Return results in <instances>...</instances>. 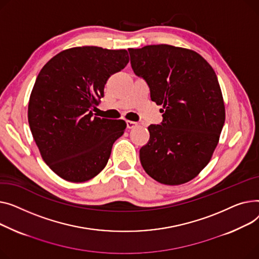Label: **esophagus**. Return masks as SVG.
<instances>
[{
  "instance_id": "esophagus-1",
  "label": "esophagus",
  "mask_w": 259,
  "mask_h": 259,
  "mask_svg": "<svg viewBox=\"0 0 259 259\" xmlns=\"http://www.w3.org/2000/svg\"><path fill=\"white\" fill-rule=\"evenodd\" d=\"M137 125H138V123L135 122V121H131V120L126 121L127 128H135V127H137Z\"/></svg>"
}]
</instances>
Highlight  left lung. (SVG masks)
<instances>
[{
  "instance_id": "left-lung-1",
  "label": "left lung",
  "mask_w": 259,
  "mask_h": 259,
  "mask_svg": "<svg viewBox=\"0 0 259 259\" xmlns=\"http://www.w3.org/2000/svg\"><path fill=\"white\" fill-rule=\"evenodd\" d=\"M128 52L134 73L163 105L162 123L148 126L149 140L140 149L142 167L161 184L187 183L211 160L225 123L217 74L190 49L150 45Z\"/></svg>"
}]
</instances>
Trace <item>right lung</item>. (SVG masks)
<instances>
[{
    "label": "right lung",
    "instance_id": "1",
    "mask_svg": "<svg viewBox=\"0 0 259 259\" xmlns=\"http://www.w3.org/2000/svg\"><path fill=\"white\" fill-rule=\"evenodd\" d=\"M127 51L83 46L52 57L37 75L28 122L40 156L62 179L81 183L108 163L124 120L93 117L111 75L128 64Z\"/></svg>",
    "mask_w": 259,
    "mask_h": 259
}]
</instances>
